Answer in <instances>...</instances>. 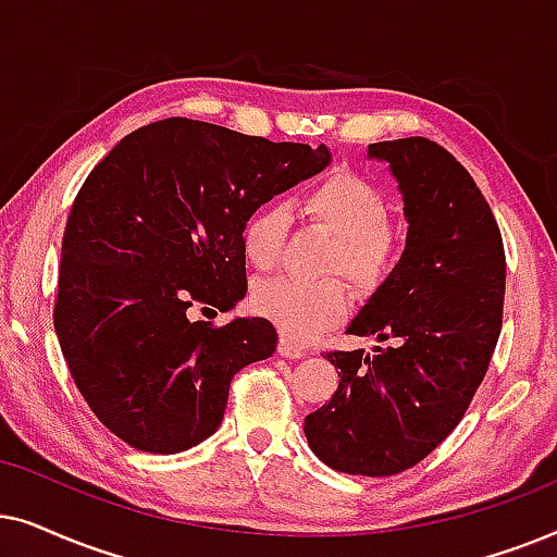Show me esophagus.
<instances>
[{
	"mask_svg": "<svg viewBox=\"0 0 557 557\" xmlns=\"http://www.w3.org/2000/svg\"><path fill=\"white\" fill-rule=\"evenodd\" d=\"M277 351H280V356H285V359H300V356H306V348L298 346V344H295V341L285 338V336L280 338Z\"/></svg>",
	"mask_w": 557,
	"mask_h": 557,
	"instance_id": "34e87169",
	"label": "esophagus"
}]
</instances>
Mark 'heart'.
I'll return each mask as SVG.
<instances>
[{
	"label": "heart",
	"mask_w": 557,
	"mask_h": 557,
	"mask_svg": "<svg viewBox=\"0 0 557 557\" xmlns=\"http://www.w3.org/2000/svg\"><path fill=\"white\" fill-rule=\"evenodd\" d=\"M306 219L336 236L325 257V272L344 274L361 290H374L389 277L397 242L389 232V206L382 190L351 173L331 175L302 196ZM290 206L267 201L251 211L242 228V249L259 272L272 270L290 232ZM251 308L277 325L285 338L308 344L348 315L351 300L341 280L302 283L293 277L264 280L251 293Z\"/></svg>",
	"instance_id": "heart-1"
}]
</instances>
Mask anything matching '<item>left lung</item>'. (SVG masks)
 Instances as JSON below:
<instances>
[{
	"instance_id": "obj_1",
	"label": "left lung",
	"mask_w": 557,
	"mask_h": 557,
	"mask_svg": "<svg viewBox=\"0 0 557 557\" xmlns=\"http://www.w3.org/2000/svg\"><path fill=\"white\" fill-rule=\"evenodd\" d=\"M403 193L405 251L351 336L387 341L374 356L329 351L338 389L306 418L331 469L392 476L420 463L469 410L502 331L504 244L486 198L461 162L425 137L369 145Z\"/></svg>"
}]
</instances>
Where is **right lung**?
I'll list each match as a JSON object with an SVG mask.
<instances>
[{
	"label": "right lung",
	"instance_id": "1",
	"mask_svg": "<svg viewBox=\"0 0 557 557\" xmlns=\"http://www.w3.org/2000/svg\"><path fill=\"white\" fill-rule=\"evenodd\" d=\"M331 150L196 119L132 132L86 177L63 234L55 333L73 382L116 438L181 454L224 420L234 374L277 348L267 318L213 329L193 306L247 295L242 228L329 168Z\"/></svg>",
	"mask_w": 557,
	"mask_h": 557
}]
</instances>
